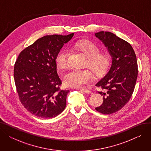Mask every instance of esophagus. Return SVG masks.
Masks as SVG:
<instances>
[{"label": "esophagus", "instance_id": "34e87169", "mask_svg": "<svg viewBox=\"0 0 151 151\" xmlns=\"http://www.w3.org/2000/svg\"><path fill=\"white\" fill-rule=\"evenodd\" d=\"M80 90L86 93H91V91L90 90H89L88 89H83V88H81L80 89Z\"/></svg>", "mask_w": 151, "mask_h": 151}]
</instances>
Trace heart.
I'll use <instances>...</instances> for the list:
<instances>
[{
  "instance_id": "1",
  "label": "heart",
  "mask_w": 151,
  "mask_h": 151,
  "mask_svg": "<svg viewBox=\"0 0 151 151\" xmlns=\"http://www.w3.org/2000/svg\"><path fill=\"white\" fill-rule=\"evenodd\" d=\"M73 47L86 58L84 67L89 68L96 75H100L108 67L110 58L107 52H99V47L93 42L83 40L75 42ZM67 52L65 50L60 51L55 58L57 67L61 70H65L68 67ZM93 75L88 70H72L63 76V83L67 87L78 88L92 80Z\"/></svg>"
}]
</instances>
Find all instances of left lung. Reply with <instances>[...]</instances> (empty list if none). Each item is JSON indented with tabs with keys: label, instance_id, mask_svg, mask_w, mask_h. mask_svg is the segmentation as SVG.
Masks as SVG:
<instances>
[{
	"label": "left lung",
	"instance_id": "1",
	"mask_svg": "<svg viewBox=\"0 0 151 151\" xmlns=\"http://www.w3.org/2000/svg\"><path fill=\"white\" fill-rule=\"evenodd\" d=\"M95 35L107 47L112 58L109 70L96 84L105 91L98 92L104 96V102L96 109L110 114L122 109L132 96L138 76L137 56L130 44L115 34L101 31Z\"/></svg>",
	"mask_w": 151,
	"mask_h": 151
}]
</instances>
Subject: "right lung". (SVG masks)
<instances>
[{
  "instance_id": "1",
  "label": "right lung",
  "mask_w": 151,
  "mask_h": 151,
  "mask_svg": "<svg viewBox=\"0 0 151 151\" xmlns=\"http://www.w3.org/2000/svg\"><path fill=\"white\" fill-rule=\"evenodd\" d=\"M74 34L46 35L22 50L15 62L14 83L22 105L32 114L53 118L66 106L69 91L60 90L55 58Z\"/></svg>"
}]
</instances>
